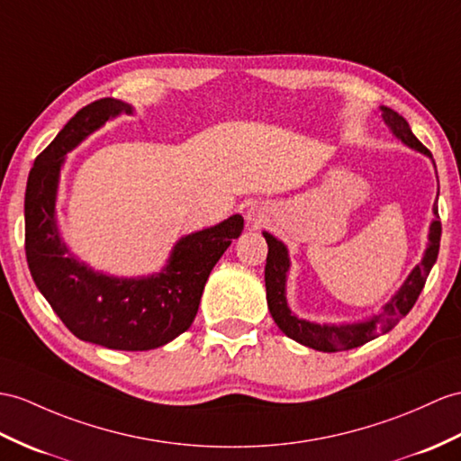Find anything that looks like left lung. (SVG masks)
<instances>
[{
  "label": "left lung",
  "instance_id": "obj_1",
  "mask_svg": "<svg viewBox=\"0 0 461 461\" xmlns=\"http://www.w3.org/2000/svg\"><path fill=\"white\" fill-rule=\"evenodd\" d=\"M379 111H381V117H384V121L402 142L424 154H429L432 158V152L426 149L417 137H414L409 122L402 119L397 111H393L389 107H379ZM434 212L438 217L436 205H434ZM264 237L267 242V258H266V272H264L266 297H267L269 312H272L277 327L282 329L289 339L305 344L312 348V350L342 352V350H352V348H357V346H364L366 342L377 339L379 334L389 332L414 307V303H417L420 291L426 284V277H429L430 269L436 262L438 250H440L442 222H440V217H438L430 224V244H429V250L424 254V260L412 269V274L409 276L405 285H402L399 289V294L387 303L384 311H381L374 319H369L367 322L340 324V327H330V324H322L321 327V324L299 321L297 317L291 315V311L287 309V303H285V274L289 267L287 250L282 242L272 237V234L264 232Z\"/></svg>",
  "mask_w": 461,
  "mask_h": 461
}]
</instances>
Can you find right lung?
<instances>
[{
    "instance_id": "1",
    "label": "right lung",
    "mask_w": 461,
    "mask_h": 461,
    "mask_svg": "<svg viewBox=\"0 0 461 461\" xmlns=\"http://www.w3.org/2000/svg\"><path fill=\"white\" fill-rule=\"evenodd\" d=\"M121 111L131 113V107L113 97L82 107L35 158L25 192V254L39 291L74 336L137 352L164 346L192 327L211 269L240 237L244 221L232 215L189 234L176 244L162 274L149 279L107 277L76 262L54 224L62 156Z\"/></svg>"
}]
</instances>
